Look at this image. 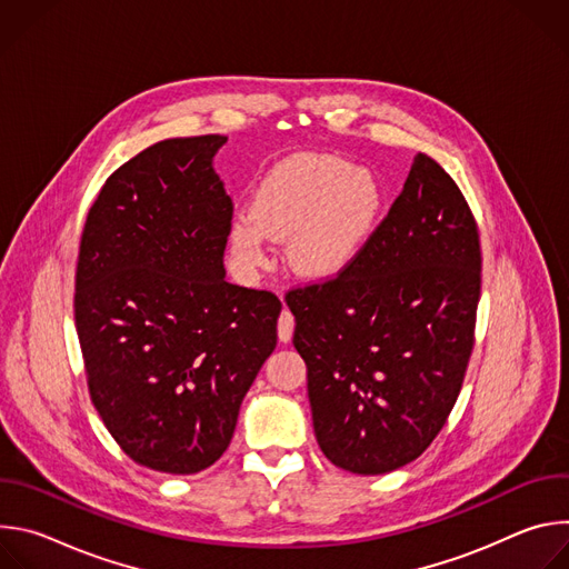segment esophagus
Segmentation results:
<instances>
[{
	"instance_id": "34e87169",
	"label": "esophagus",
	"mask_w": 569,
	"mask_h": 569,
	"mask_svg": "<svg viewBox=\"0 0 569 569\" xmlns=\"http://www.w3.org/2000/svg\"><path fill=\"white\" fill-rule=\"evenodd\" d=\"M281 299H283V295H281ZM277 331H279V340H281V342H290V340H292V333H295V317H292V312H290L288 308H283V312H281V317H279Z\"/></svg>"
}]
</instances>
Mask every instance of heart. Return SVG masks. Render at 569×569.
Returning a JSON list of instances; mask_svg holds the SVG:
<instances>
[{
	"label": "heart",
	"instance_id": "heart-1",
	"mask_svg": "<svg viewBox=\"0 0 569 569\" xmlns=\"http://www.w3.org/2000/svg\"><path fill=\"white\" fill-rule=\"evenodd\" d=\"M382 204L378 180L333 154L281 159L261 180L248 216L229 227V254L246 274L268 268V240H288V266L306 279L342 274L365 248Z\"/></svg>",
	"mask_w": 569,
	"mask_h": 569
}]
</instances>
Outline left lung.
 <instances>
[{"label":"left lung","mask_w":569,"mask_h":569,"mask_svg":"<svg viewBox=\"0 0 569 569\" xmlns=\"http://www.w3.org/2000/svg\"><path fill=\"white\" fill-rule=\"evenodd\" d=\"M479 288L470 207L419 152L356 261L331 281L286 295L315 437L329 461L382 475L435 441L463 382Z\"/></svg>","instance_id":"1"}]
</instances>
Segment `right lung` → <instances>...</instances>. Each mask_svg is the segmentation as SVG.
Wrapping results in <instances>:
<instances>
[{
    "label": "right lung",
    "instance_id": "right-lung-1",
    "mask_svg": "<svg viewBox=\"0 0 569 569\" xmlns=\"http://www.w3.org/2000/svg\"><path fill=\"white\" fill-rule=\"evenodd\" d=\"M222 134L164 139L94 200L76 266V331L97 412L137 463L193 475L227 450L277 347L281 301L224 279Z\"/></svg>",
    "mask_w": 569,
    "mask_h": 569
}]
</instances>
